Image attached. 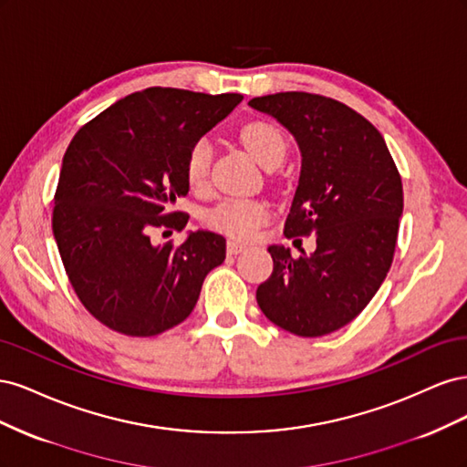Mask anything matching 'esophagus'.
I'll return each instance as SVG.
<instances>
[{
    "mask_svg": "<svg viewBox=\"0 0 467 467\" xmlns=\"http://www.w3.org/2000/svg\"><path fill=\"white\" fill-rule=\"evenodd\" d=\"M247 245L245 244H239V242H228V255H237V253L245 251Z\"/></svg>",
    "mask_w": 467,
    "mask_h": 467,
    "instance_id": "esophagus-1",
    "label": "esophagus"
}]
</instances>
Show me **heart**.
Segmentation results:
<instances>
[{
    "instance_id": "1",
    "label": "heart",
    "mask_w": 467,
    "mask_h": 467,
    "mask_svg": "<svg viewBox=\"0 0 467 467\" xmlns=\"http://www.w3.org/2000/svg\"><path fill=\"white\" fill-rule=\"evenodd\" d=\"M242 144L265 169H275L282 163L286 155V138L280 132L278 126L271 122L255 120L245 124L242 132ZM212 150L206 140H199L192 144L185 160V175L192 191H204L210 177ZM268 220V206L261 201L249 199H230L222 201L212 208L206 216V222L212 230L225 234L232 239H251L257 234L261 225Z\"/></svg>"
}]
</instances>
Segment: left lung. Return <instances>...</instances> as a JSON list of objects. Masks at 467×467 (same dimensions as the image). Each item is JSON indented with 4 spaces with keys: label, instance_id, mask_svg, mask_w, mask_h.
<instances>
[{
    "label": "left lung",
    "instance_id": "8db88e82",
    "mask_svg": "<svg viewBox=\"0 0 467 467\" xmlns=\"http://www.w3.org/2000/svg\"><path fill=\"white\" fill-rule=\"evenodd\" d=\"M296 138L302 171L285 235L316 234L312 255L271 245L257 304L278 327L321 337L345 327L384 282L398 242L403 187L376 126L335 99L286 91L251 99Z\"/></svg>",
    "mask_w": 467,
    "mask_h": 467
}]
</instances>
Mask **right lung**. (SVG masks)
<instances>
[{"label":"right lung","instance_id":"1","mask_svg":"<svg viewBox=\"0 0 467 467\" xmlns=\"http://www.w3.org/2000/svg\"><path fill=\"white\" fill-rule=\"evenodd\" d=\"M242 99L148 88L105 109L69 142L52 232L79 302L109 329L153 337L175 327L223 263L225 239L214 232H191L181 245H153L151 234L185 228L189 214L173 206L189 192L187 153Z\"/></svg>","mask_w":467,"mask_h":467}]
</instances>
